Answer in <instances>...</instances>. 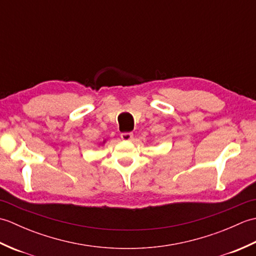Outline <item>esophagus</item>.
I'll list each match as a JSON object with an SVG mask.
<instances>
[{
  "label": "esophagus",
  "mask_w": 256,
  "mask_h": 256,
  "mask_svg": "<svg viewBox=\"0 0 256 256\" xmlns=\"http://www.w3.org/2000/svg\"><path fill=\"white\" fill-rule=\"evenodd\" d=\"M121 138L123 140H131L133 138V133L131 132H124L121 134Z\"/></svg>",
  "instance_id": "obj_1"
}]
</instances>
